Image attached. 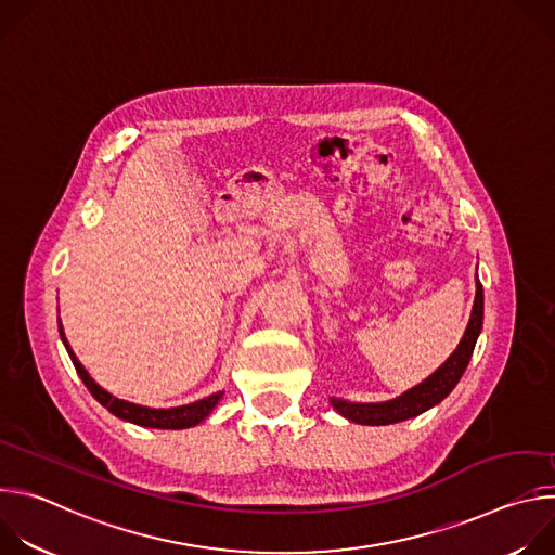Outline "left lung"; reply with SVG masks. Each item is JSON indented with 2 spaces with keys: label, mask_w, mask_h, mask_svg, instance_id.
I'll use <instances>...</instances> for the list:
<instances>
[{
  "label": "left lung",
  "mask_w": 555,
  "mask_h": 555,
  "mask_svg": "<svg viewBox=\"0 0 555 555\" xmlns=\"http://www.w3.org/2000/svg\"><path fill=\"white\" fill-rule=\"evenodd\" d=\"M481 327H483V285L481 281H477V296H474V307H472L467 330L459 347L454 349V353L430 377H426L422 384L400 395V398L382 402V404H351L345 400H332V406L349 422L364 424V426H386V424L404 422L422 415L424 411L437 406L456 386V382L461 379L472 358Z\"/></svg>",
  "instance_id": "8db88e82"
}]
</instances>
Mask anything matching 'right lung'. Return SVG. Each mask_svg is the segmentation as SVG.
Listing matches in <instances>:
<instances>
[{
  "label": "right lung",
  "mask_w": 555,
  "mask_h": 555,
  "mask_svg": "<svg viewBox=\"0 0 555 555\" xmlns=\"http://www.w3.org/2000/svg\"><path fill=\"white\" fill-rule=\"evenodd\" d=\"M59 334H61V340L72 358V364L78 373V377L83 379V384L88 386V390L94 395V400L99 404H103L112 415L125 420V422H131V424H138V426H144V428H165V430H182V428H191V426H197L199 422H204L210 411L217 406V402L221 400V392H212L208 395V398L199 400V402H193V404H186V406H178V409H146V406H138V404H131V402H125V400H118L114 398V395H109L105 388H101L92 377L90 373L83 369V364L76 360V356L72 353L65 336H63V327H61V321H59Z\"/></svg>",
  "instance_id": "right-lung-1"
}]
</instances>
